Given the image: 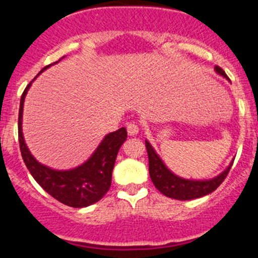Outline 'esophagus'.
<instances>
[{
	"label": "esophagus",
	"instance_id": "1",
	"mask_svg": "<svg viewBox=\"0 0 258 258\" xmlns=\"http://www.w3.org/2000/svg\"><path fill=\"white\" fill-rule=\"evenodd\" d=\"M126 131L129 136H137L138 132H140V127H138V125H137L136 122H129V124L126 125Z\"/></svg>",
	"mask_w": 258,
	"mask_h": 258
}]
</instances>
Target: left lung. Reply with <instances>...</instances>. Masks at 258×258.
Wrapping results in <instances>:
<instances>
[{
    "label": "left lung",
    "instance_id": "obj_1",
    "mask_svg": "<svg viewBox=\"0 0 258 258\" xmlns=\"http://www.w3.org/2000/svg\"><path fill=\"white\" fill-rule=\"evenodd\" d=\"M216 72L222 75L223 77H227L225 71L218 66H216ZM146 149H147V155H149V170L152 183L163 195L177 200L198 199V198L206 197L208 194L213 192L225 181L231 169L232 163H234L232 161L227 166V169L223 170L216 178L209 179V181H191V179H183L173 174L164 165L160 157L157 156L152 146L147 141H146Z\"/></svg>",
    "mask_w": 258,
    "mask_h": 258
}]
</instances>
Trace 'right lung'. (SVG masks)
Returning <instances> with one entry per match:
<instances>
[{
    "mask_svg": "<svg viewBox=\"0 0 258 258\" xmlns=\"http://www.w3.org/2000/svg\"><path fill=\"white\" fill-rule=\"evenodd\" d=\"M50 66L51 64L42 68L40 74ZM31 84L32 83H29L27 85L20 98L19 117H18L20 152L29 173L49 195L66 206L74 207V208H84V207L92 206L94 203L99 202L111 187L113 165H115L118 150L126 140V129L120 127L113 133L107 134L92 157L83 165L71 170L50 169L47 166L38 163L35 157L32 156L23 138V104H24V98Z\"/></svg>",
    "mask_w": 258,
    "mask_h": 258,
    "instance_id": "1",
    "label": "right lung"
}]
</instances>
